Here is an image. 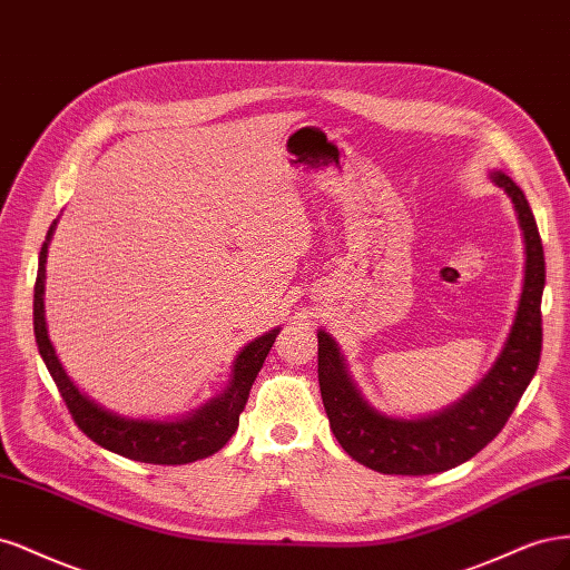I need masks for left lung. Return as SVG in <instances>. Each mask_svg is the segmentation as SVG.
I'll return each instance as SVG.
<instances>
[{
	"label": "left lung",
	"mask_w": 570,
	"mask_h": 570,
	"mask_svg": "<svg viewBox=\"0 0 570 570\" xmlns=\"http://www.w3.org/2000/svg\"><path fill=\"white\" fill-rule=\"evenodd\" d=\"M490 179L504 189L517 210L525 246V272L517 315L502 351L469 393L429 416L383 414L357 389L336 338L324 328L317 332V374L328 424L355 462L379 473L426 475L469 462L504 429L530 379L535 376L542 353L544 250L535 217L517 181L502 170H492Z\"/></svg>",
	"instance_id": "obj_1"
}]
</instances>
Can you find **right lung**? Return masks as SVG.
<instances>
[{
    "label": "right lung",
    "instance_id": "right-lung-1",
    "mask_svg": "<svg viewBox=\"0 0 570 570\" xmlns=\"http://www.w3.org/2000/svg\"><path fill=\"white\" fill-rule=\"evenodd\" d=\"M59 219L47 232V242L40 250V267L38 282H35V303H32V324H35V341H38L40 355L47 364V370L57 383L61 397L76 419V424L87 433L97 445L120 456L135 459L144 464H191L196 459H206L223 450L227 440L238 429V414L244 412L250 385L263 370V362L269 353V347L279 334V326L263 334L261 338L244 345V351L236 355L232 364V374L227 389L208 400L204 407H198L179 419H135L122 416L114 410H106L95 397L82 393L76 381L68 376L63 364L53 351L49 338L47 317H45V279H47V248L57 229Z\"/></svg>",
    "mask_w": 570,
    "mask_h": 570
}]
</instances>
